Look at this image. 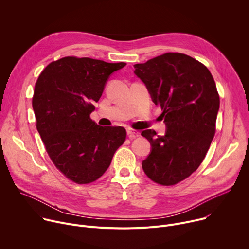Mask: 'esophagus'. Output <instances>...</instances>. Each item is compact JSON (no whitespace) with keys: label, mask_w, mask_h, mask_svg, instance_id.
Listing matches in <instances>:
<instances>
[{"label":"esophagus","mask_w":249,"mask_h":249,"mask_svg":"<svg viewBox=\"0 0 249 249\" xmlns=\"http://www.w3.org/2000/svg\"><path fill=\"white\" fill-rule=\"evenodd\" d=\"M127 135H128V137L132 140V139H135V138H137L138 136H140V133H139L138 131L134 130V129L129 128V129H127Z\"/></svg>","instance_id":"esophagus-1"}]
</instances>
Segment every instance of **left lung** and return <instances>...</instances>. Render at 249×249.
Segmentation results:
<instances>
[{
  "mask_svg": "<svg viewBox=\"0 0 249 249\" xmlns=\"http://www.w3.org/2000/svg\"><path fill=\"white\" fill-rule=\"evenodd\" d=\"M134 67L166 124L163 136L142 132L152 146L142 166L154 182L177 184L199 167L215 136L220 96L214 78L205 65L182 53L168 52Z\"/></svg>",
  "mask_w": 249,
  "mask_h": 249,
  "instance_id": "1",
  "label": "left lung"
}]
</instances>
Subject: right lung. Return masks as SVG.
<instances>
[{
  "instance_id": "right-lung-1",
  "label": "right lung",
  "mask_w": 249,
  "mask_h": 249,
  "mask_svg": "<svg viewBox=\"0 0 249 249\" xmlns=\"http://www.w3.org/2000/svg\"><path fill=\"white\" fill-rule=\"evenodd\" d=\"M126 63L68 56L51 62L34 87L36 128L54 165L78 184L97 180L126 140L123 127L90 118L109 76Z\"/></svg>"
}]
</instances>
